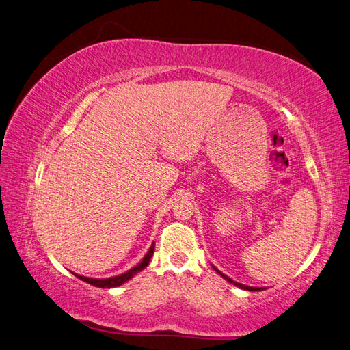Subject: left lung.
<instances>
[{"mask_svg":"<svg viewBox=\"0 0 350 350\" xmlns=\"http://www.w3.org/2000/svg\"><path fill=\"white\" fill-rule=\"evenodd\" d=\"M213 268L215 269V271L219 274V275H221L223 278H224V280H227L228 283H232L233 286H236V287H241V288H243V291H249V292H259V291H264V288L262 287H252V286H246V284H242V283H237V282H234V280H232V278L230 277H227L226 274H223L221 271H219V269L218 268H215L214 265H213Z\"/></svg>","mask_w":350,"mask_h":350,"instance_id":"1","label":"left lung"}]
</instances>
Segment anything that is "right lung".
<instances>
[{"instance_id": "obj_1", "label": "right lung", "mask_w": 350, "mask_h": 350, "mask_svg": "<svg viewBox=\"0 0 350 350\" xmlns=\"http://www.w3.org/2000/svg\"><path fill=\"white\" fill-rule=\"evenodd\" d=\"M154 249H155V243L151 245V247H149V251L146 252V255L144 256V259L141 262H139L136 267L131 268L129 271L120 274V275H116V277H109V278H92V277H85V275H79L76 273H73L77 278H81V280L92 284L95 287H103V288H111V287H118L124 284L126 282L131 280V278L133 275H136L137 273H141L142 269L146 268V265L149 264V261H151V256L154 255Z\"/></svg>"}]
</instances>
